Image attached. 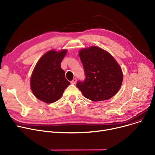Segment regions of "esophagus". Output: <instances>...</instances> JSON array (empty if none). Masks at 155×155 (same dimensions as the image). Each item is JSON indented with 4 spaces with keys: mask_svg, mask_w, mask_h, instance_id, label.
Returning a JSON list of instances; mask_svg holds the SVG:
<instances>
[{
    "mask_svg": "<svg viewBox=\"0 0 155 155\" xmlns=\"http://www.w3.org/2000/svg\"><path fill=\"white\" fill-rule=\"evenodd\" d=\"M76 82H77V79H76V78H73V79L71 81V84H75Z\"/></svg>",
    "mask_w": 155,
    "mask_h": 155,
    "instance_id": "obj_1",
    "label": "esophagus"
}]
</instances>
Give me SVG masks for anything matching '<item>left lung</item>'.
Wrapping results in <instances>:
<instances>
[{
    "instance_id": "obj_1",
    "label": "left lung",
    "mask_w": 155,
    "mask_h": 155,
    "mask_svg": "<svg viewBox=\"0 0 155 155\" xmlns=\"http://www.w3.org/2000/svg\"><path fill=\"white\" fill-rule=\"evenodd\" d=\"M85 79L77 87L85 98L92 101L108 100L119 91L123 80L119 64L107 51L97 46L79 51Z\"/></svg>"
}]
</instances>
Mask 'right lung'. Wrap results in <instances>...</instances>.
Returning <instances> with one entry per match:
<instances>
[{
    "label": "right lung",
    "instance_id": "1",
    "mask_svg": "<svg viewBox=\"0 0 155 155\" xmlns=\"http://www.w3.org/2000/svg\"><path fill=\"white\" fill-rule=\"evenodd\" d=\"M67 53V50H50L36 63L30 84L32 93L39 100L53 103L61 98L64 89L70 84L61 68V62Z\"/></svg>",
    "mask_w": 155,
    "mask_h": 155
}]
</instances>
